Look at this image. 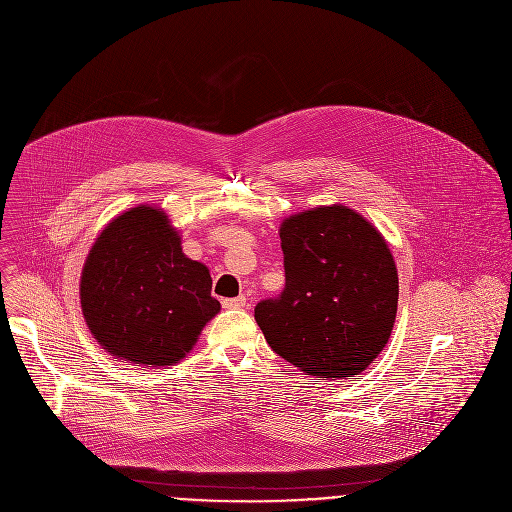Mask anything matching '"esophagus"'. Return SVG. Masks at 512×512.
Listing matches in <instances>:
<instances>
[{"mask_svg":"<svg viewBox=\"0 0 512 512\" xmlns=\"http://www.w3.org/2000/svg\"><path fill=\"white\" fill-rule=\"evenodd\" d=\"M245 304H247L245 296H239V298H227V300H223V306H225V308H229V310H241V308H245Z\"/></svg>","mask_w":512,"mask_h":512,"instance_id":"esophagus-1","label":"esophagus"}]
</instances>
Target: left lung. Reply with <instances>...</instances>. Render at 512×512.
<instances>
[{"mask_svg":"<svg viewBox=\"0 0 512 512\" xmlns=\"http://www.w3.org/2000/svg\"><path fill=\"white\" fill-rule=\"evenodd\" d=\"M285 287L255 306L269 346L310 377L362 373L391 338L399 277L383 235L348 206L291 214L279 227Z\"/></svg>","mask_w":512,"mask_h":512,"instance_id":"1","label":"left lung"}]
</instances>
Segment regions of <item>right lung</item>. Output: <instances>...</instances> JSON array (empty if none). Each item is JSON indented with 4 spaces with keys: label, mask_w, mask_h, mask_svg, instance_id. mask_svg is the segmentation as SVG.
Returning a JSON list of instances; mask_svg holds the SVG:
<instances>
[{
    "label": "right lung",
    "mask_w": 512,
    "mask_h": 512,
    "mask_svg": "<svg viewBox=\"0 0 512 512\" xmlns=\"http://www.w3.org/2000/svg\"><path fill=\"white\" fill-rule=\"evenodd\" d=\"M210 289L208 267L182 253L166 212L139 204L113 218L91 247L81 308L109 354L135 367H170L221 310Z\"/></svg>",
    "instance_id": "obj_1"
}]
</instances>
